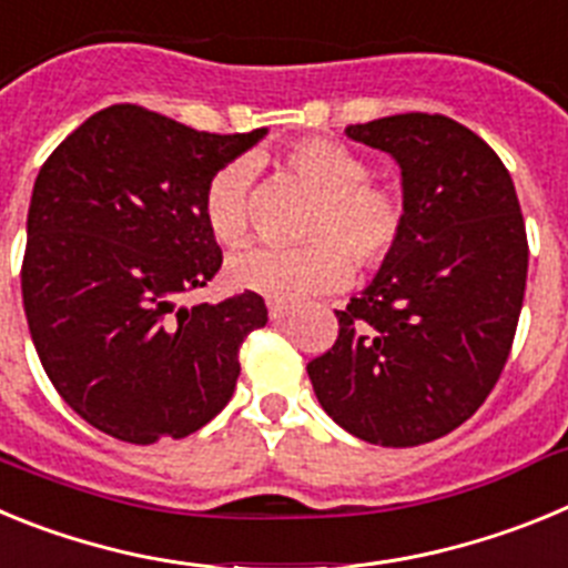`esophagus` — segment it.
<instances>
[{
    "instance_id": "obj_1",
    "label": "esophagus",
    "mask_w": 568,
    "mask_h": 568,
    "mask_svg": "<svg viewBox=\"0 0 568 568\" xmlns=\"http://www.w3.org/2000/svg\"><path fill=\"white\" fill-rule=\"evenodd\" d=\"M267 310H270V318L273 321H284L290 313H293V307H287V304H278V301H270Z\"/></svg>"
}]
</instances>
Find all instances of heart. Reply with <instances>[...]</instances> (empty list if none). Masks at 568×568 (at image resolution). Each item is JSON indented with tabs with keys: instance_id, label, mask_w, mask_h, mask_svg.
<instances>
[{
	"instance_id": "heart-1",
	"label": "heart",
	"mask_w": 568,
	"mask_h": 568,
	"mask_svg": "<svg viewBox=\"0 0 568 568\" xmlns=\"http://www.w3.org/2000/svg\"><path fill=\"white\" fill-rule=\"evenodd\" d=\"M284 164L318 199L310 213V244L295 250L250 244L227 261L235 290L278 304L333 293L353 278V261L381 267L398 250L406 227L404 195L389 184L366 182L369 168L358 153L327 139H307L284 153ZM250 164L230 162L210 175L202 193L207 230L222 244L247 233Z\"/></svg>"
}]
</instances>
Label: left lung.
I'll return each instance as SVG.
<instances>
[{
  "label": "left lung",
  "mask_w": 568,
  "mask_h": 568,
  "mask_svg": "<svg viewBox=\"0 0 568 568\" xmlns=\"http://www.w3.org/2000/svg\"><path fill=\"white\" fill-rule=\"evenodd\" d=\"M346 139L400 168L398 250L338 315L307 373L324 413L381 446H418L475 415L509 358L524 307V215L498 153L455 119L398 113Z\"/></svg>",
  "instance_id": "8db88e82"
}]
</instances>
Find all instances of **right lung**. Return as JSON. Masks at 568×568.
Returning <instances> with one entry per match:
<instances>
[{"label": "right lung", "mask_w": 568, "mask_h": 568, "mask_svg": "<svg viewBox=\"0 0 568 568\" xmlns=\"http://www.w3.org/2000/svg\"><path fill=\"white\" fill-rule=\"evenodd\" d=\"M264 135L204 133L110 104L39 170L24 315L50 384L90 426L128 444L187 438L233 398L241 341L267 324L264 298H179L222 267L204 184Z\"/></svg>", "instance_id": "1"}]
</instances>
